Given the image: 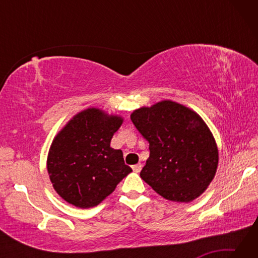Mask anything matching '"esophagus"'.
<instances>
[{"label": "esophagus", "instance_id": "1", "mask_svg": "<svg viewBox=\"0 0 258 258\" xmlns=\"http://www.w3.org/2000/svg\"><path fill=\"white\" fill-rule=\"evenodd\" d=\"M132 168H133V171H134L135 173H139L140 171H141L142 165H141V164H135V165L132 166Z\"/></svg>", "mask_w": 258, "mask_h": 258}]
</instances>
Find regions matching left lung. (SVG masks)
<instances>
[{
  "instance_id": "left-lung-1",
  "label": "left lung",
  "mask_w": 258,
  "mask_h": 258,
  "mask_svg": "<svg viewBox=\"0 0 258 258\" xmlns=\"http://www.w3.org/2000/svg\"><path fill=\"white\" fill-rule=\"evenodd\" d=\"M131 119L149 142L142 180L171 202L190 203L202 196L218 166L215 138L202 117L189 107L163 100L135 109Z\"/></svg>"
}]
</instances>
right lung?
<instances>
[{"label":"right lung","mask_w":258,"mask_h":258,"mask_svg":"<svg viewBox=\"0 0 258 258\" xmlns=\"http://www.w3.org/2000/svg\"><path fill=\"white\" fill-rule=\"evenodd\" d=\"M124 118L89 107L69 119L52 140L46 159L52 186L78 208L98 206L132 172L110 141Z\"/></svg>","instance_id":"obj_1"}]
</instances>
